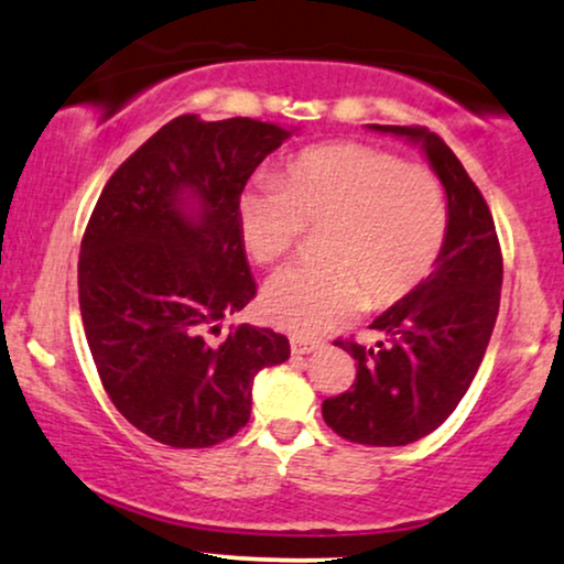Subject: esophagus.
I'll use <instances>...</instances> for the list:
<instances>
[{
	"label": "esophagus",
	"instance_id": "esophagus-1",
	"mask_svg": "<svg viewBox=\"0 0 564 564\" xmlns=\"http://www.w3.org/2000/svg\"><path fill=\"white\" fill-rule=\"evenodd\" d=\"M321 344L317 341H310V338H291V351L294 355H310V351H315Z\"/></svg>",
	"mask_w": 564,
	"mask_h": 564
}]
</instances>
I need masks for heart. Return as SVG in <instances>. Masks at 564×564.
Returning <instances> with one entry per match:
<instances>
[{
	"label": "heart",
	"mask_w": 564,
	"mask_h": 564,
	"mask_svg": "<svg viewBox=\"0 0 564 564\" xmlns=\"http://www.w3.org/2000/svg\"><path fill=\"white\" fill-rule=\"evenodd\" d=\"M247 254L273 264L304 228H325L321 264H291L262 291L278 328L321 336L362 310L389 307L415 291L446 239L444 186L436 173L368 144H330L296 154L281 183H257L236 202Z\"/></svg>",
	"instance_id": "1"
}]
</instances>
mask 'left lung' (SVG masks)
<instances>
[{"label": "left lung", "instance_id": "obj_1", "mask_svg": "<svg viewBox=\"0 0 564 564\" xmlns=\"http://www.w3.org/2000/svg\"><path fill=\"white\" fill-rule=\"evenodd\" d=\"M370 128L420 144L446 192L449 226L433 273L372 321L386 341H336L357 359V378L325 399L323 420L355 444L404 446L436 431L476 378L499 315L501 249L484 194L436 133Z\"/></svg>", "mask_w": 564, "mask_h": 564}]
</instances>
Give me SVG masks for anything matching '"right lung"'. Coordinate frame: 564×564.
<instances>
[{"instance_id": "right-lung-1", "label": "right lung", "mask_w": 564, "mask_h": 564, "mask_svg": "<svg viewBox=\"0 0 564 564\" xmlns=\"http://www.w3.org/2000/svg\"><path fill=\"white\" fill-rule=\"evenodd\" d=\"M291 133L181 115L112 173L88 217L78 257L88 349L120 415L160 444L205 449L236 436L257 372L291 355L286 336L254 325L209 341L257 294L236 202Z\"/></svg>"}]
</instances>
